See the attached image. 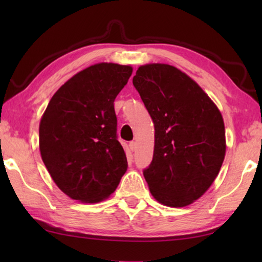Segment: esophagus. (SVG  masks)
I'll return each instance as SVG.
<instances>
[{"instance_id":"esophagus-1","label":"esophagus","mask_w":262,"mask_h":262,"mask_svg":"<svg viewBox=\"0 0 262 262\" xmlns=\"http://www.w3.org/2000/svg\"><path fill=\"white\" fill-rule=\"evenodd\" d=\"M129 148H130V150L132 151H135L136 150V148H137V144H136V142H134V141H132L130 143H129Z\"/></svg>"}]
</instances>
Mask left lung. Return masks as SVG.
<instances>
[{
  "label": "left lung",
  "instance_id": "8db88e82",
  "mask_svg": "<svg viewBox=\"0 0 262 262\" xmlns=\"http://www.w3.org/2000/svg\"><path fill=\"white\" fill-rule=\"evenodd\" d=\"M133 84L155 125L152 162L143 171L150 193L164 206H188L210 187L224 161L220 110L173 66H141Z\"/></svg>",
  "mask_w": 262,
  "mask_h": 262
}]
</instances>
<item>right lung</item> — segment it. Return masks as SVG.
<instances>
[{
  "label": "right lung",
  "instance_id": "add662e5",
  "mask_svg": "<svg viewBox=\"0 0 262 262\" xmlns=\"http://www.w3.org/2000/svg\"><path fill=\"white\" fill-rule=\"evenodd\" d=\"M132 73L130 66H90L55 92L42 115V162L57 187L74 200H104L127 171L113 103Z\"/></svg>",
  "mask_w": 262,
  "mask_h": 262
}]
</instances>
